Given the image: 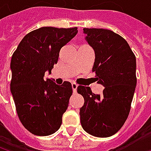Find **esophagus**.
<instances>
[{"label":"esophagus","mask_w":151,"mask_h":151,"mask_svg":"<svg viewBox=\"0 0 151 151\" xmlns=\"http://www.w3.org/2000/svg\"><path fill=\"white\" fill-rule=\"evenodd\" d=\"M72 87H73V93H77L78 85H77L76 83H73V84H72Z\"/></svg>","instance_id":"34e87169"}]
</instances>
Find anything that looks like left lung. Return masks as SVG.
<instances>
[{"instance_id": "1", "label": "left lung", "mask_w": 151, "mask_h": 151, "mask_svg": "<svg viewBox=\"0 0 151 151\" xmlns=\"http://www.w3.org/2000/svg\"><path fill=\"white\" fill-rule=\"evenodd\" d=\"M85 39L95 54L93 72L105 88L101 95L79 86L85 102L79 109L83 129L96 137H109L126 122L136 86V60L127 41L105 29H83Z\"/></svg>"}]
</instances>
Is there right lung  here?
I'll list each match as a JSON object with an SVG mask.
<instances>
[{
  "label": "right lung",
  "mask_w": 151,
  "mask_h": 151,
  "mask_svg": "<svg viewBox=\"0 0 151 151\" xmlns=\"http://www.w3.org/2000/svg\"><path fill=\"white\" fill-rule=\"evenodd\" d=\"M77 33V27H42L27 34L12 56L10 91L16 112L24 128L36 136H50L62 124L72 84L65 81L59 86L44 77L58 63L60 49Z\"/></svg>",
  "instance_id": "add662e5"
}]
</instances>
